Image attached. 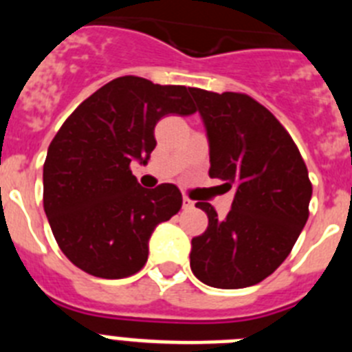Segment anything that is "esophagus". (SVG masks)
Here are the masks:
<instances>
[{"label": "esophagus", "instance_id": "esophagus-1", "mask_svg": "<svg viewBox=\"0 0 352 352\" xmlns=\"http://www.w3.org/2000/svg\"><path fill=\"white\" fill-rule=\"evenodd\" d=\"M194 206V201L188 197H183V208H192Z\"/></svg>", "mask_w": 352, "mask_h": 352}]
</instances>
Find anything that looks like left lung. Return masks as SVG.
Returning <instances> with one entry per match:
<instances>
[{"label":"left lung","mask_w":352,"mask_h":352,"mask_svg":"<svg viewBox=\"0 0 352 352\" xmlns=\"http://www.w3.org/2000/svg\"><path fill=\"white\" fill-rule=\"evenodd\" d=\"M210 139V176L234 186L220 220L210 203L208 229L192 239L190 268L219 289L256 285L291 254L309 219L312 183L287 130L245 93L188 88Z\"/></svg>","instance_id":"left-lung-1"}]
</instances>
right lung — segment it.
Listing matches in <instances>:
<instances>
[{
    "mask_svg": "<svg viewBox=\"0 0 352 352\" xmlns=\"http://www.w3.org/2000/svg\"><path fill=\"white\" fill-rule=\"evenodd\" d=\"M186 86L118 77L65 120L43 164V210L56 243L77 268L98 278H125L148 261L155 227L183 204L173 183L142 188L130 170L146 164L164 116H190Z\"/></svg>",
    "mask_w": 352,
    "mask_h": 352,
    "instance_id": "1",
    "label": "right lung"
}]
</instances>
